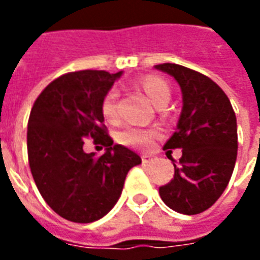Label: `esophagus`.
Listing matches in <instances>:
<instances>
[{
  "mask_svg": "<svg viewBox=\"0 0 260 260\" xmlns=\"http://www.w3.org/2000/svg\"><path fill=\"white\" fill-rule=\"evenodd\" d=\"M153 161H156V157L152 156V154H143V156H142V163L143 164H150L153 163Z\"/></svg>",
  "mask_w": 260,
  "mask_h": 260,
  "instance_id": "esophagus-1",
  "label": "esophagus"
}]
</instances>
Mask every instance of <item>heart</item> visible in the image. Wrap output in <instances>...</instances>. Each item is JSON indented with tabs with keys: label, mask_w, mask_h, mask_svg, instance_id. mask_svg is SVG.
<instances>
[{
	"label": "heart",
	"mask_w": 260,
	"mask_h": 260,
	"mask_svg": "<svg viewBox=\"0 0 260 260\" xmlns=\"http://www.w3.org/2000/svg\"><path fill=\"white\" fill-rule=\"evenodd\" d=\"M142 89L146 93L149 100L153 103L154 107H160L161 104L169 103L171 91L166 82L156 78H147L142 82ZM115 103H117V93L114 90L108 91L106 97L103 99L102 111L103 115L107 119L115 118ZM153 132L150 131L141 129V128H134L129 126L124 129L118 135V141L125 146L134 147V149H146L150 145Z\"/></svg>",
	"instance_id": "obj_1"
}]
</instances>
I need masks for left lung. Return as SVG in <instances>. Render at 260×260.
I'll use <instances>...</instances> for the list:
<instances>
[{"label":"left lung","mask_w":260,"mask_h":260,"mask_svg":"<svg viewBox=\"0 0 260 260\" xmlns=\"http://www.w3.org/2000/svg\"><path fill=\"white\" fill-rule=\"evenodd\" d=\"M154 68L173 76L182 93L177 129L163 147L182 149V157L180 166L174 164V178L160 186V198L175 212L198 214L221 196L234 171L235 113L225 93L205 75L177 64Z\"/></svg>","instance_id":"obj_1"}]
</instances>
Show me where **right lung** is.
<instances>
[{
    "label": "right lung",
    "instance_id": "1",
    "mask_svg": "<svg viewBox=\"0 0 260 260\" xmlns=\"http://www.w3.org/2000/svg\"><path fill=\"white\" fill-rule=\"evenodd\" d=\"M122 71H79L59 76L37 97L27 124V156L43 199L61 217L93 223L118 202L126 174L142 163L114 145L103 126V99ZM106 146L100 158L83 152V139Z\"/></svg>",
    "mask_w": 260,
    "mask_h": 260
}]
</instances>
